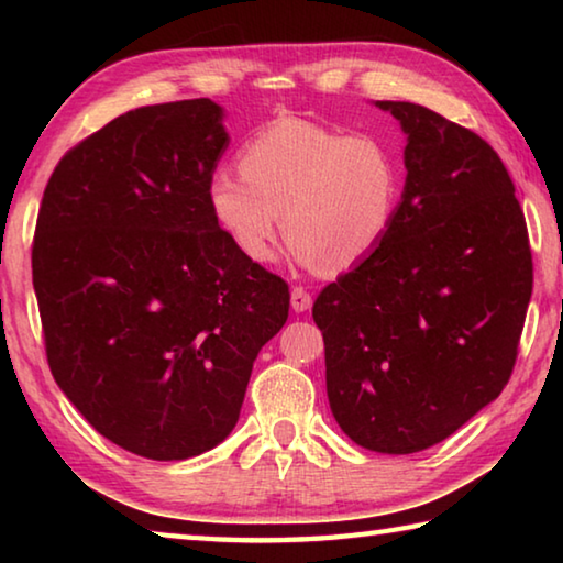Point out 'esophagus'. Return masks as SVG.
<instances>
[{"label": "esophagus", "mask_w": 563, "mask_h": 563, "mask_svg": "<svg viewBox=\"0 0 563 563\" xmlns=\"http://www.w3.org/2000/svg\"><path fill=\"white\" fill-rule=\"evenodd\" d=\"M290 308L295 310V312H305V310H310L312 308V295L305 290V288H298V285H295V288L290 290Z\"/></svg>", "instance_id": "obj_1"}]
</instances>
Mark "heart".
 Here are the masks:
<instances>
[{"label":"heart","instance_id":"heart-1","mask_svg":"<svg viewBox=\"0 0 563 563\" xmlns=\"http://www.w3.org/2000/svg\"><path fill=\"white\" fill-rule=\"evenodd\" d=\"M402 168L373 133L280 117L241 148V170L216 168L206 201L218 228L247 261H271L285 225L290 255L305 268H357L393 228Z\"/></svg>","mask_w":563,"mask_h":563}]
</instances>
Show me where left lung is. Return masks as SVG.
<instances>
[{
	"label": "left lung",
	"instance_id": "1",
	"mask_svg": "<svg viewBox=\"0 0 563 563\" xmlns=\"http://www.w3.org/2000/svg\"><path fill=\"white\" fill-rule=\"evenodd\" d=\"M405 190L383 245L318 295L332 417L352 442L412 454L509 383L531 298L514 184L487 141L409 101Z\"/></svg>",
	"mask_w": 563,
	"mask_h": 563
}]
</instances>
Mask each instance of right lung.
<instances>
[{
  "instance_id": "obj_1",
  "label": "right lung",
  "mask_w": 563,
  "mask_h": 563,
  "mask_svg": "<svg viewBox=\"0 0 563 563\" xmlns=\"http://www.w3.org/2000/svg\"><path fill=\"white\" fill-rule=\"evenodd\" d=\"M225 111L211 99L121 113L44 188L32 278L52 375L87 422L146 460L233 432L290 292L208 211Z\"/></svg>"
}]
</instances>
